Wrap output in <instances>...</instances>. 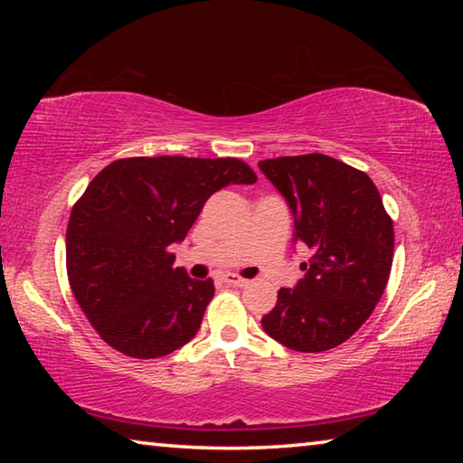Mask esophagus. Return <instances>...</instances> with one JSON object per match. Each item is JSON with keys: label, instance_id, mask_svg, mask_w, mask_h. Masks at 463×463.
I'll return each mask as SVG.
<instances>
[{"label": "esophagus", "instance_id": "1", "mask_svg": "<svg viewBox=\"0 0 463 463\" xmlns=\"http://www.w3.org/2000/svg\"><path fill=\"white\" fill-rule=\"evenodd\" d=\"M222 279H224L229 286H237V288H245V286L249 284V279L237 276V273H226V276H224Z\"/></svg>", "mask_w": 463, "mask_h": 463}]
</instances>
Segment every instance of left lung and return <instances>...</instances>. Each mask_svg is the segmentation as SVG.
Masks as SVG:
<instances>
[{
    "instance_id": "left-lung-1",
    "label": "left lung",
    "mask_w": 463,
    "mask_h": 463,
    "mask_svg": "<svg viewBox=\"0 0 463 463\" xmlns=\"http://www.w3.org/2000/svg\"><path fill=\"white\" fill-rule=\"evenodd\" d=\"M294 213V239L312 250L294 289L281 288L261 325L271 339L320 354L349 339L375 308L394 260V226L364 171L323 155L260 161Z\"/></svg>"
}]
</instances>
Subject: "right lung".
Masks as SVG:
<instances>
[{"label":"right lung","instance_id":"add662e5","mask_svg":"<svg viewBox=\"0 0 463 463\" xmlns=\"http://www.w3.org/2000/svg\"><path fill=\"white\" fill-rule=\"evenodd\" d=\"M245 161L127 156L91 179L67 224V278L96 333L137 359L174 354L198 333L213 279L174 268L184 241L214 192L255 184Z\"/></svg>","mask_w":463,"mask_h":463}]
</instances>
